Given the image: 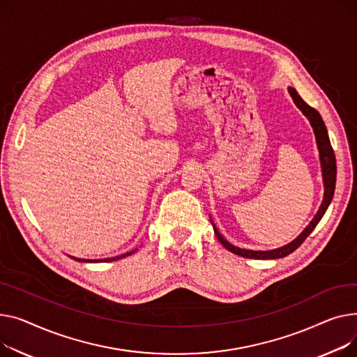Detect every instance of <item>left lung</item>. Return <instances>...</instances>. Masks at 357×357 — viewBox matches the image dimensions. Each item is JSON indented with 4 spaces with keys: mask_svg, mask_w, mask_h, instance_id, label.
I'll list each match as a JSON object with an SVG mask.
<instances>
[{
    "mask_svg": "<svg viewBox=\"0 0 357 357\" xmlns=\"http://www.w3.org/2000/svg\"><path fill=\"white\" fill-rule=\"evenodd\" d=\"M288 92L294 100V103L298 107V109L308 118L311 127L314 130V135H316V141H317V146H319V153H320V162H321V172H323V181H324V197L321 202V206L319 208L317 215L314 216V219L308 223V226L303 230L298 238H296L292 242H289L288 245H284L281 248L272 249V250H250V249H241L232 243H229L220 234L219 230L216 229V226L213 225L216 238L219 239V242L227 249L230 252L243 257V258H252V259H277V258H284L287 255H289L305 241V238L312 232L314 227L317 226V223L321 220L323 215L326 213L327 207L333 199L334 195V188H336V157H334V151L331 149L330 144V138L327 134V128L324 125V121L321 119L320 114L311 108L310 105H307L301 96L297 93V91L294 88H288Z\"/></svg>",
    "mask_w": 357,
    "mask_h": 357,
    "instance_id": "8db88e82",
    "label": "left lung"
}]
</instances>
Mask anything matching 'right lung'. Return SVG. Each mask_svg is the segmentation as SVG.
<instances>
[{
    "label": "right lung",
    "instance_id": "obj_1",
    "mask_svg": "<svg viewBox=\"0 0 357 357\" xmlns=\"http://www.w3.org/2000/svg\"><path fill=\"white\" fill-rule=\"evenodd\" d=\"M135 250H131V252H127V254H122L121 257L105 258V259H80V258H75V257H70V258H73L75 261H79V262H111V261H116V259H121V258H125V257H130V255H132L135 252Z\"/></svg>",
    "mask_w": 357,
    "mask_h": 357
}]
</instances>
